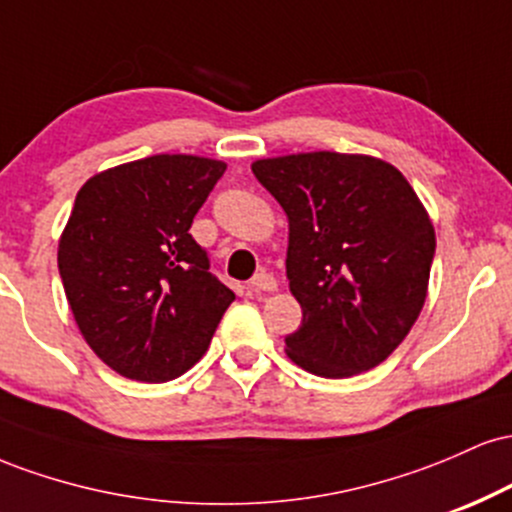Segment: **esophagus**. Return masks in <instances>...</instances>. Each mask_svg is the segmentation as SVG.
Masks as SVG:
<instances>
[{"mask_svg": "<svg viewBox=\"0 0 512 512\" xmlns=\"http://www.w3.org/2000/svg\"><path fill=\"white\" fill-rule=\"evenodd\" d=\"M250 289L255 291V293H272V291H276V279L272 274H267V272H260V274H255L252 276V281H250Z\"/></svg>", "mask_w": 512, "mask_h": 512, "instance_id": "1", "label": "esophagus"}]
</instances>
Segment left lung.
<instances>
[{"instance_id": "left-lung-1", "label": "left lung", "mask_w": 512, "mask_h": 512, "mask_svg": "<svg viewBox=\"0 0 512 512\" xmlns=\"http://www.w3.org/2000/svg\"><path fill=\"white\" fill-rule=\"evenodd\" d=\"M252 173L289 216L286 276L303 322L286 354L322 378L383 363L424 308L436 255L407 178L380 158L334 151L262 158Z\"/></svg>"}]
</instances>
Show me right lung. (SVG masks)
Wrapping results in <instances>:
<instances>
[{"label": "right lung", "instance_id": "obj_1", "mask_svg": "<svg viewBox=\"0 0 512 512\" xmlns=\"http://www.w3.org/2000/svg\"><path fill=\"white\" fill-rule=\"evenodd\" d=\"M226 163L158 154L93 175L74 199L57 267L81 334L139 383L190 370L236 293L209 272L190 226Z\"/></svg>", "mask_w": 512, "mask_h": 512}]
</instances>
